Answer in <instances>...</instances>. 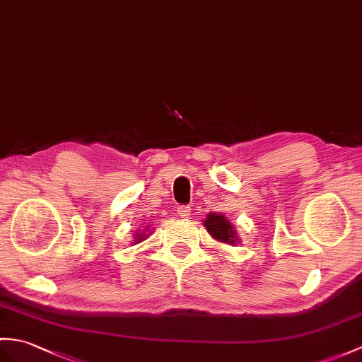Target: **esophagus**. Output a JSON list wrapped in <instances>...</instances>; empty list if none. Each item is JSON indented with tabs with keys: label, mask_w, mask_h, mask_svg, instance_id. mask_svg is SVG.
I'll use <instances>...</instances> for the list:
<instances>
[{
	"label": "esophagus",
	"mask_w": 362,
	"mask_h": 362,
	"mask_svg": "<svg viewBox=\"0 0 362 362\" xmlns=\"http://www.w3.org/2000/svg\"><path fill=\"white\" fill-rule=\"evenodd\" d=\"M177 213L180 217H185V219H187V217H189V214H191V208L188 205H180L177 208Z\"/></svg>",
	"instance_id": "1"
}]
</instances>
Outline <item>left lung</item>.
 I'll use <instances>...</instances> for the list:
<instances>
[{
	"instance_id": "obj_1",
	"label": "left lung",
	"mask_w": 362,
	"mask_h": 362,
	"mask_svg": "<svg viewBox=\"0 0 362 362\" xmlns=\"http://www.w3.org/2000/svg\"><path fill=\"white\" fill-rule=\"evenodd\" d=\"M205 228L211 236L219 240L222 243H230V245H234L239 239L236 238V230L234 226L228 222V219L223 214H216V213H209L206 216V219L204 221Z\"/></svg>"
}]
</instances>
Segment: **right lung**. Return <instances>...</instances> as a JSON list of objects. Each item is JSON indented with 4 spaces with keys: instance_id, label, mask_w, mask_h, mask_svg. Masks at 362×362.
Returning <instances> with one entry per match:
<instances>
[{
    "instance_id": "right-lung-1",
    "label": "right lung",
    "mask_w": 362,
    "mask_h": 362,
    "mask_svg": "<svg viewBox=\"0 0 362 362\" xmlns=\"http://www.w3.org/2000/svg\"><path fill=\"white\" fill-rule=\"evenodd\" d=\"M146 238V234H145V231H143L141 234H136V240H134V243H139V242H141L143 239H145Z\"/></svg>"
}]
</instances>
